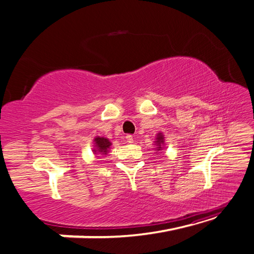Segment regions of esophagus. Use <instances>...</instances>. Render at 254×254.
<instances>
[{
  "label": "esophagus",
  "mask_w": 254,
  "mask_h": 254,
  "mask_svg": "<svg viewBox=\"0 0 254 254\" xmlns=\"http://www.w3.org/2000/svg\"><path fill=\"white\" fill-rule=\"evenodd\" d=\"M126 138H127V142H128V143H133V136L131 135V134H127V135L126 136Z\"/></svg>",
  "instance_id": "obj_1"
}]
</instances>
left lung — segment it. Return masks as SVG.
<instances>
[{
	"label": "left lung",
	"instance_id": "1",
	"mask_svg": "<svg viewBox=\"0 0 254 254\" xmlns=\"http://www.w3.org/2000/svg\"><path fill=\"white\" fill-rule=\"evenodd\" d=\"M156 148H157V151H161L162 148H163V144H164V136H163V134L162 133H158L157 134V137H156Z\"/></svg>",
	"mask_w": 254,
	"mask_h": 254
}]
</instances>
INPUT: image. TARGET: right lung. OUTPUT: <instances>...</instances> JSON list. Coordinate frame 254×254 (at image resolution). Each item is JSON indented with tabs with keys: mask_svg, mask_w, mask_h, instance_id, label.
Instances as JSON below:
<instances>
[{
	"mask_svg": "<svg viewBox=\"0 0 254 254\" xmlns=\"http://www.w3.org/2000/svg\"><path fill=\"white\" fill-rule=\"evenodd\" d=\"M94 143H96V145H94V152H99V153H102V154H107L109 147L111 145V142L108 140L106 137H100L98 136L94 138Z\"/></svg>",
	"mask_w": 254,
	"mask_h": 254,
	"instance_id": "obj_1",
	"label": "right lung"
}]
</instances>
